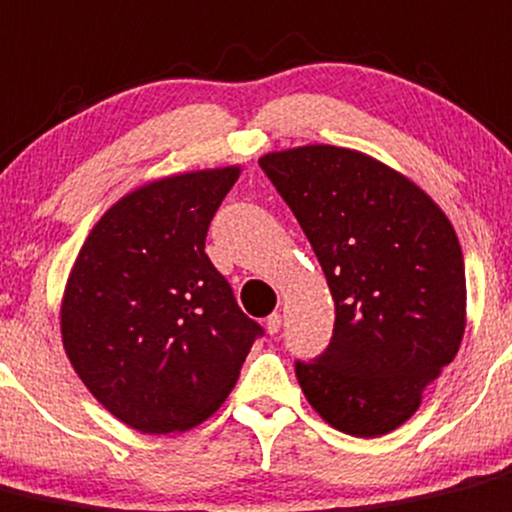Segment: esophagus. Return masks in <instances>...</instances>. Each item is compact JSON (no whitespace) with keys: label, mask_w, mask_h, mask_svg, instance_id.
Wrapping results in <instances>:
<instances>
[{"label":"esophagus","mask_w":512,"mask_h":512,"mask_svg":"<svg viewBox=\"0 0 512 512\" xmlns=\"http://www.w3.org/2000/svg\"><path fill=\"white\" fill-rule=\"evenodd\" d=\"M280 325H282L280 312H272V315L267 317V332H270V335H277V332H280Z\"/></svg>","instance_id":"1"}]
</instances>
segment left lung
<instances>
[{
    "mask_svg": "<svg viewBox=\"0 0 512 512\" xmlns=\"http://www.w3.org/2000/svg\"><path fill=\"white\" fill-rule=\"evenodd\" d=\"M260 167L310 240L335 300L317 360H297L307 403L355 438L400 428L458 355L465 265L445 212L375 157L332 145L270 152Z\"/></svg>",
    "mask_w": 512,
    "mask_h": 512,
    "instance_id": "obj_1",
    "label": "left lung"
}]
</instances>
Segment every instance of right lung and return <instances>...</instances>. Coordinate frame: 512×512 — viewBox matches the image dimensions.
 <instances>
[{
	"mask_svg": "<svg viewBox=\"0 0 512 512\" xmlns=\"http://www.w3.org/2000/svg\"><path fill=\"white\" fill-rule=\"evenodd\" d=\"M240 167L162 177L114 202L62 297V342L89 393L150 435L190 430L230 390L262 327L205 252Z\"/></svg>",
	"mask_w": 512,
	"mask_h": 512,
	"instance_id": "right-lung-1",
	"label": "right lung"
}]
</instances>
